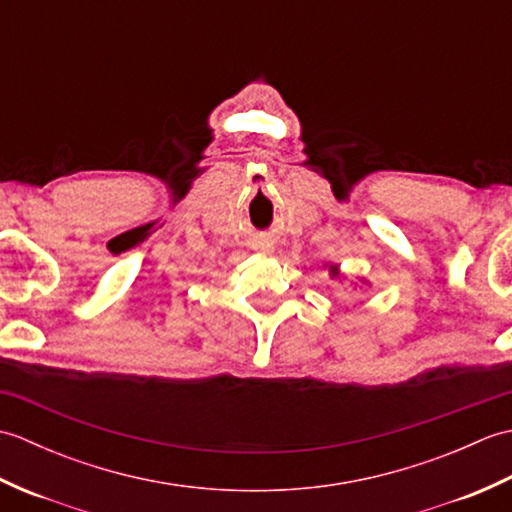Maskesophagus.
<instances>
[{"label":"esophagus","mask_w":512,"mask_h":512,"mask_svg":"<svg viewBox=\"0 0 512 512\" xmlns=\"http://www.w3.org/2000/svg\"><path fill=\"white\" fill-rule=\"evenodd\" d=\"M253 250H257V253L270 255V253H275V244L270 242V239H266V237H259V239H255V242H253Z\"/></svg>","instance_id":"obj_1"}]
</instances>
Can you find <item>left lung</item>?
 <instances>
[{
  "label": "left lung",
  "instance_id": "1",
  "mask_svg": "<svg viewBox=\"0 0 512 512\" xmlns=\"http://www.w3.org/2000/svg\"><path fill=\"white\" fill-rule=\"evenodd\" d=\"M323 268H328L330 279H339V281L347 279V277L341 273V266H339V264H323ZM356 279H358V281H350V284H354L356 288H358V284H361V288H363V286H369V281H367L365 277H356Z\"/></svg>",
  "mask_w": 512,
  "mask_h": 512
}]
</instances>
